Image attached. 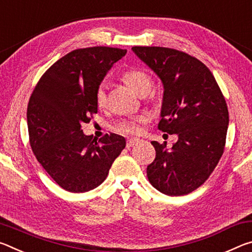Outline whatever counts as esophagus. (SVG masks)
<instances>
[{
    "instance_id": "34e87169",
    "label": "esophagus",
    "mask_w": 252,
    "mask_h": 252,
    "mask_svg": "<svg viewBox=\"0 0 252 252\" xmlns=\"http://www.w3.org/2000/svg\"><path fill=\"white\" fill-rule=\"evenodd\" d=\"M140 141L139 139H129L126 141V148L127 149H130V148H132L133 146H135L136 143H138Z\"/></svg>"
}]
</instances>
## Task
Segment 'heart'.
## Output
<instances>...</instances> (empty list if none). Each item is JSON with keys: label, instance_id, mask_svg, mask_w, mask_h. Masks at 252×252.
Returning <instances> with one entry per match:
<instances>
[{"label": "heart", "instance_id": "b5f03b06", "mask_svg": "<svg viewBox=\"0 0 252 252\" xmlns=\"http://www.w3.org/2000/svg\"><path fill=\"white\" fill-rule=\"evenodd\" d=\"M121 79L125 83L133 90L136 94L140 96H146L150 92L152 80L146 71L141 69H130L123 72L121 74ZM95 103L97 108H104L108 103V87L104 83H102L97 88L95 93ZM140 126L138 122L127 121L121 125V131L127 132V133H136L139 131Z\"/></svg>", "mask_w": 252, "mask_h": 252}]
</instances>
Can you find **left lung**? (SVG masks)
<instances>
[{
    "label": "left lung",
    "mask_w": 252,
    "mask_h": 252,
    "mask_svg": "<svg viewBox=\"0 0 252 252\" xmlns=\"http://www.w3.org/2000/svg\"><path fill=\"white\" fill-rule=\"evenodd\" d=\"M134 54L163 85L159 129L177 134L172 148L152 141L156 159L148 165L151 185L167 195L192 192L207 180L223 153L229 126L225 100L201 61L181 51L133 46Z\"/></svg>",
    "instance_id": "obj_1"
}]
</instances>
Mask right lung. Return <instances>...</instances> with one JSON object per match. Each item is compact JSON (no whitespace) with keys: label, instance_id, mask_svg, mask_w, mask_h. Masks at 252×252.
I'll use <instances>...</instances> for the list:
<instances>
[{"label":"right lung","instance_id":"add662e5","mask_svg":"<svg viewBox=\"0 0 252 252\" xmlns=\"http://www.w3.org/2000/svg\"><path fill=\"white\" fill-rule=\"evenodd\" d=\"M126 50L95 46L74 50L42 75L30 97L28 129L34 156L50 177L73 193L88 192L108 177L126 139L106 134L99 141L81 126L97 112L95 93Z\"/></svg>","mask_w":252,"mask_h":252}]
</instances>
